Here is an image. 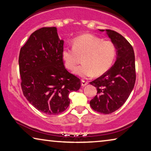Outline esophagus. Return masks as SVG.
Returning a JSON list of instances; mask_svg holds the SVG:
<instances>
[{
  "label": "esophagus",
  "mask_w": 151,
  "mask_h": 151,
  "mask_svg": "<svg viewBox=\"0 0 151 151\" xmlns=\"http://www.w3.org/2000/svg\"><path fill=\"white\" fill-rule=\"evenodd\" d=\"M81 84H82V86H86L88 84V82L83 80H81Z\"/></svg>",
  "instance_id": "1"
}]
</instances>
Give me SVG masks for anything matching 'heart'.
<instances>
[{
	"label": "heart",
	"mask_w": 151,
	"mask_h": 151,
	"mask_svg": "<svg viewBox=\"0 0 151 151\" xmlns=\"http://www.w3.org/2000/svg\"><path fill=\"white\" fill-rule=\"evenodd\" d=\"M73 48H64L61 56L65 67L69 69L75 68L79 56H82L83 63L74 69L73 73L79 77H90L94 73L100 76L112 66L117 55V47L112 41L90 34H82L74 38Z\"/></svg>",
	"instance_id": "obj_1"
}]
</instances>
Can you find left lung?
Segmentation results:
<instances>
[{
    "instance_id": "obj_1",
    "label": "left lung",
    "mask_w": 151,
    "mask_h": 151,
    "mask_svg": "<svg viewBox=\"0 0 151 151\" xmlns=\"http://www.w3.org/2000/svg\"><path fill=\"white\" fill-rule=\"evenodd\" d=\"M105 31L117 47V57L114 65L106 72L90 82L97 88V94L90 105L97 112L109 114L124 105L134 88L135 56L132 45L124 36L113 30Z\"/></svg>"
}]
</instances>
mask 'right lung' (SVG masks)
<instances>
[{
  "mask_svg": "<svg viewBox=\"0 0 151 151\" xmlns=\"http://www.w3.org/2000/svg\"><path fill=\"white\" fill-rule=\"evenodd\" d=\"M63 44L57 27H42L30 35L20 50L23 93L31 105L46 115H59L66 110L69 93L81 86L80 79L65 68Z\"/></svg>",
  "mask_w": 151,
  "mask_h": 151,
  "instance_id": "add662e5",
  "label": "right lung"
}]
</instances>
